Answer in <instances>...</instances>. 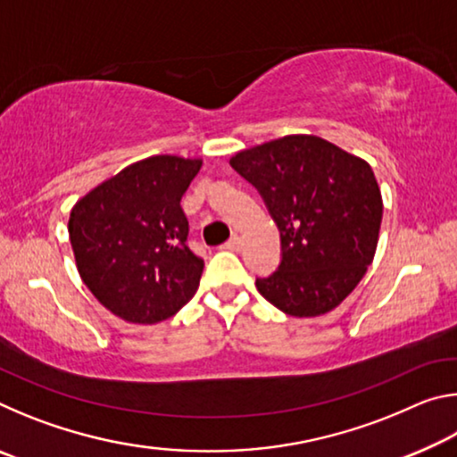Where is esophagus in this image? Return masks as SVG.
Wrapping results in <instances>:
<instances>
[{
    "label": "esophagus",
    "mask_w": 457,
    "mask_h": 457,
    "mask_svg": "<svg viewBox=\"0 0 457 457\" xmlns=\"http://www.w3.org/2000/svg\"><path fill=\"white\" fill-rule=\"evenodd\" d=\"M223 247H226V250H229V252H239V250H242V237L231 236L229 242L223 245Z\"/></svg>",
    "instance_id": "obj_1"
}]
</instances>
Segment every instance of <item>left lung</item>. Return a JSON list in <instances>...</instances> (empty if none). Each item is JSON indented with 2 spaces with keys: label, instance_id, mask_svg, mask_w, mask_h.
<instances>
[{
  "label": "left lung",
  "instance_id": "8db88e82",
  "mask_svg": "<svg viewBox=\"0 0 457 457\" xmlns=\"http://www.w3.org/2000/svg\"><path fill=\"white\" fill-rule=\"evenodd\" d=\"M264 197L282 262L256 288L296 319L330 312L357 288L375 258L381 189L365 159L314 135H288L229 159Z\"/></svg>",
  "mask_w": 457,
  "mask_h": 457
}]
</instances>
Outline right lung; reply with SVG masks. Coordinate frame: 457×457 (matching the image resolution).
Wrapping results in <instances>:
<instances>
[{
    "label": "right lung",
    "mask_w": 457,
    "mask_h": 457,
    "mask_svg": "<svg viewBox=\"0 0 457 457\" xmlns=\"http://www.w3.org/2000/svg\"><path fill=\"white\" fill-rule=\"evenodd\" d=\"M204 161L153 154L76 201L68 234L82 282L133 324L171 319L195 296L204 260L189 250L181 197Z\"/></svg>",
    "instance_id": "add662e5"
}]
</instances>
